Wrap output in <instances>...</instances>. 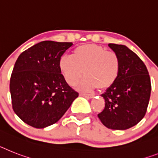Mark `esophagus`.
Masks as SVG:
<instances>
[{
  "label": "esophagus",
  "instance_id": "esophagus-1",
  "mask_svg": "<svg viewBox=\"0 0 158 158\" xmlns=\"http://www.w3.org/2000/svg\"><path fill=\"white\" fill-rule=\"evenodd\" d=\"M81 96H83V97L88 98V99H91V98H93L94 95H91V94H86V93H81L80 94Z\"/></svg>",
  "mask_w": 158,
  "mask_h": 158
}]
</instances>
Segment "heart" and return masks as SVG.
Here are the masks:
<instances>
[{"label": "heart", "instance_id": "heart-1", "mask_svg": "<svg viewBox=\"0 0 158 158\" xmlns=\"http://www.w3.org/2000/svg\"><path fill=\"white\" fill-rule=\"evenodd\" d=\"M59 65L65 80L71 86L79 81L84 71L86 77L78 86L84 91L108 88L116 81L120 70L118 54L95 44L78 46L72 55L61 57Z\"/></svg>", "mask_w": 158, "mask_h": 158}]
</instances>
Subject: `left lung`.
Segmentation results:
<instances>
[{
  "mask_svg": "<svg viewBox=\"0 0 158 158\" xmlns=\"http://www.w3.org/2000/svg\"><path fill=\"white\" fill-rule=\"evenodd\" d=\"M120 62L116 81L101 96L105 107L98 117L107 128L125 130L138 124L146 113L151 82L146 66L133 51L124 46L110 43Z\"/></svg>",
  "mask_w": 158,
  "mask_h": 158,
  "instance_id": "8db88e82",
  "label": "left lung"
}]
</instances>
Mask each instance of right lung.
<instances>
[{"instance_id":"1","label":"right lung","mask_w":158,"mask_h":158,"mask_svg":"<svg viewBox=\"0 0 158 158\" xmlns=\"http://www.w3.org/2000/svg\"><path fill=\"white\" fill-rule=\"evenodd\" d=\"M72 42L43 41L20 54L10 78L14 112L26 124L44 128L56 123L79 93L65 80L59 59Z\"/></svg>"}]
</instances>
